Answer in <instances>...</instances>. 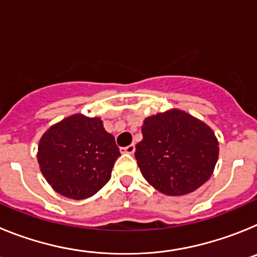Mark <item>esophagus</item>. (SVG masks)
I'll list each match as a JSON object with an SVG mask.
<instances>
[{
    "instance_id": "1",
    "label": "esophagus",
    "mask_w": 257,
    "mask_h": 257,
    "mask_svg": "<svg viewBox=\"0 0 257 257\" xmlns=\"http://www.w3.org/2000/svg\"><path fill=\"white\" fill-rule=\"evenodd\" d=\"M121 152H122V153L133 154L134 152H135V145H134V144L127 145V147H124V148H121Z\"/></svg>"
}]
</instances>
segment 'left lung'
I'll return each mask as SVG.
<instances>
[{"label":"left lung","mask_w":257,"mask_h":257,"mask_svg":"<svg viewBox=\"0 0 257 257\" xmlns=\"http://www.w3.org/2000/svg\"><path fill=\"white\" fill-rule=\"evenodd\" d=\"M135 158L143 176L167 196H185L211 178L219 142L208 124L180 109L147 117Z\"/></svg>","instance_id":"obj_1"}]
</instances>
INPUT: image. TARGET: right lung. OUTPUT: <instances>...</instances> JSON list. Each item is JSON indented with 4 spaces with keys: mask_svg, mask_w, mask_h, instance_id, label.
Returning a JSON list of instances; mask_svg holds the SVG:
<instances>
[{
    "mask_svg": "<svg viewBox=\"0 0 257 257\" xmlns=\"http://www.w3.org/2000/svg\"><path fill=\"white\" fill-rule=\"evenodd\" d=\"M121 156L114 136L99 117L76 113L52 124L41 136L37 160L55 192L70 199L92 197L109 181Z\"/></svg>",
    "mask_w": 257,
    "mask_h": 257,
    "instance_id": "add662e5",
    "label": "right lung"
}]
</instances>
